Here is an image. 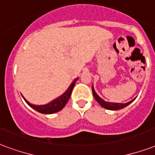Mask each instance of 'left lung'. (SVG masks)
I'll use <instances>...</instances> for the list:
<instances>
[{
    "label": "left lung",
    "mask_w": 155,
    "mask_h": 155,
    "mask_svg": "<svg viewBox=\"0 0 155 155\" xmlns=\"http://www.w3.org/2000/svg\"><path fill=\"white\" fill-rule=\"evenodd\" d=\"M92 91H93V94L94 98L97 102H98L100 105H101L103 108L107 110H118L123 109L124 108L127 106H128L130 103H132L135 99H133L132 101H128L127 103H117V102H110V101H106L105 100L100 97L97 94V93L94 90V88H93V85L92 86Z\"/></svg>",
    "instance_id": "obj_1"
}]
</instances>
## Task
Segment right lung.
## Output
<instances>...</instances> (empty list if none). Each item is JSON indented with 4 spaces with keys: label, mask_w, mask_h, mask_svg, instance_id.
Here are the masks:
<instances>
[{
    "label": "right lung",
    "mask_w": 155,
    "mask_h": 155,
    "mask_svg": "<svg viewBox=\"0 0 155 155\" xmlns=\"http://www.w3.org/2000/svg\"><path fill=\"white\" fill-rule=\"evenodd\" d=\"M78 80V78L75 79L73 80V82L71 84V85L69 86V88H67L66 92L64 93H62L61 96L58 97L57 98L51 101L49 103L45 104V105H35V104L30 103L29 101H27L24 97L22 96L23 99L25 100V101L29 105V106L35 110L36 111L40 112L41 114H50L56 113V112L61 110L66 106V104L67 103V101H69L71 95V92L73 90V88L75 84V82Z\"/></svg>",
    "instance_id": "add662e5"
}]
</instances>
